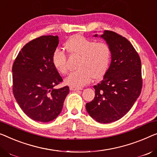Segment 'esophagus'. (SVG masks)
<instances>
[{"instance_id": "obj_1", "label": "esophagus", "mask_w": 157, "mask_h": 157, "mask_svg": "<svg viewBox=\"0 0 157 157\" xmlns=\"http://www.w3.org/2000/svg\"><path fill=\"white\" fill-rule=\"evenodd\" d=\"M70 90L71 91H78V90H82V88L77 87V86H70Z\"/></svg>"}]
</instances>
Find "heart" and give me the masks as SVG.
Returning a JSON list of instances; mask_svg holds the SVG:
<instances>
[{
	"instance_id": "heart-1",
	"label": "heart",
	"mask_w": 157,
	"mask_h": 157,
	"mask_svg": "<svg viewBox=\"0 0 157 157\" xmlns=\"http://www.w3.org/2000/svg\"><path fill=\"white\" fill-rule=\"evenodd\" d=\"M65 48L71 54L80 56L78 70L72 72L65 79L68 85L81 87L88 84L92 78H100L106 73L111 57V50L108 44L97 42L81 35L71 37L65 43ZM66 55L56 48L52 55V63L59 73L67 72Z\"/></svg>"
}]
</instances>
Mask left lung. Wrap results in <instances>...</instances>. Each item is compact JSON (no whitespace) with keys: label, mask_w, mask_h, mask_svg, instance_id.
Segmentation results:
<instances>
[{"label":"left lung","mask_w":157,"mask_h":157,"mask_svg":"<svg viewBox=\"0 0 157 157\" xmlns=\"http://www.w3.org/2000/svg\"><path fill=\"white\" fill-rule=\"evenodd\" d=\"M100 36L111 50V60L104 78L94 86L95 97L86 104V110L100 123L121 119L136 101L141 93V60L130 42L121 35L105 30Z\"/></svg>","instance_id":"left-lung-1"}]
</instances>
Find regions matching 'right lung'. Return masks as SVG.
I'll return each instance as SVG.
<instances>
[{"label":"right lung","mask_w":157,"mask_h":157,"mask_svg":"<svg viewBox=\"0 0 157 157\" xmlns=\"http://www.w3.org/2000/svg\"><path fill=\"white\" fill-rule=\"evenodd\" d=\"M58 36H41L27 43L13 65V92L16 101L32 120L47 123L61 112L69 87L55 89L63 81L52 63Z\"/></svg>","instance_id":"obj_1"}]
</instances>
